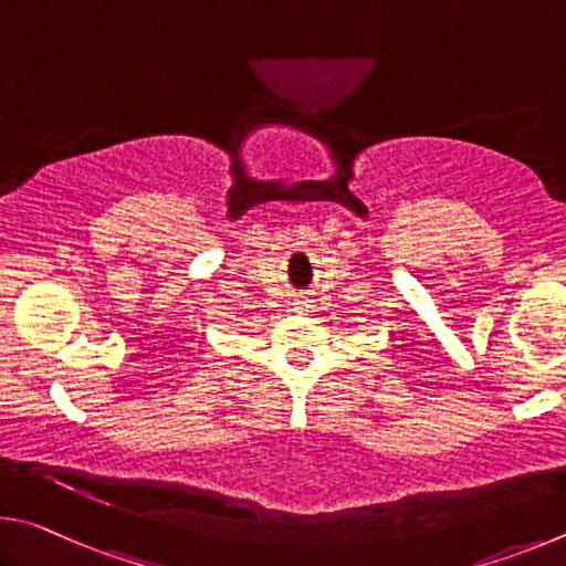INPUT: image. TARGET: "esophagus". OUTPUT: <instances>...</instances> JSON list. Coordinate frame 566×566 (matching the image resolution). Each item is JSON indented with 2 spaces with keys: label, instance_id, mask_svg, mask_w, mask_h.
<instances>
[{
  "label": "esophagus",
  "instance_id": "34e87169",
  "mask_svg": "<svg viewBox=\"0 0 566 566\" xmlns=\"http://www.w3.org/2000/svg\"><path fill=\"white\" fill-rule=\"evenodd\" d=\"M295 305H298V311H308L311 308V303H308V298H301L298 303H295Z\"/></svg>",
  "mask_w": 566,
  "mask_h": 566
}]
</instances>
